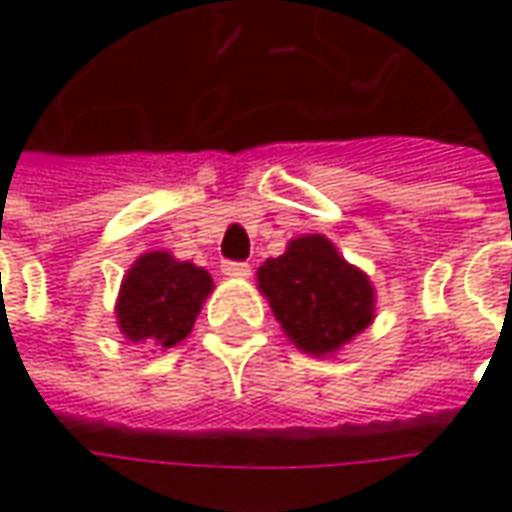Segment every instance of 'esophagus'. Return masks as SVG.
<instances>
[{"label":"esophagus","instance_id":"34e87169","mask_svg":"<svg viewBox=\"0 0 512 512\" xmlns=\"http://www.w3.org/2000/svg\"><path fill=\"white\" fill-rule=\"evenodd\" d=\"M222 271L227 277H249L252 266H249V263H241V260H224Z\"/></svg>","mask_w":512,"mask_h":512}]
</instances>
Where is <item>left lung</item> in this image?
<instances>
[{
  "instance_id": "8db88e82",
  "label": "left lung",
  "mask_w": 512,
  "mask_h": 512,
  "mask_svg": "<svg viewBox=\"0 0 512 512\" xmlns=\"http://www.w3.org/2000/svg\"><path fill=\"white\" fill-rule=\"evenodd\" d=\"M257 288L296 348L334 354L376 318V293L365 271L345 260L326 235L293 238L285 255L257 268Z\"/></svg>"
}]
</instances>
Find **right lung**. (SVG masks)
<instances>
[{"instance_id": "1", "label": "right lung", "mask_w": 512, "mask_h": 512, "mask_svg": "<svg viewBox=\"0 0 512 512\" xmlns=\"http://www.w3.org/2000/svg\"><path fill=\"white\" fill-rule=\"evenodd\" d=\"M213 290L205 268L169 252H147L128 268L117 296V326L131 343L172 348L186 340Z\"/></svg>"}]
</instances>
